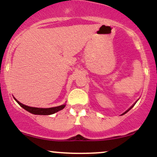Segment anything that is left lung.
<instances>
[{"instance_id":"1","label":"left lung","mask_w":157,"mask_h":157,"mask_svg":"<svg viewBox=\"0 0 157 157\" xmlns=\"http://www.w3.org/2000/svg\"><path fill=\"white\" fill-rule=\"evenodd\" d=\"M134 105H132V106H131V108H130V109H128V111H125V113H122V114H125V113H126V112H128V111H129V110H131V109H132V108H133V107H134Z\"/></svg>"}]
</instances>
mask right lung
I'll list each match as a JSON object with an SVG mask.
<instances>
[{
    "label": "right lung",
    "instance_id": "add662e5",
    "mask_svg": "<svg viewBox=\"0 0 157 157\" xmlns=\"http://www.w3.org/2000/svg\"><path fill=\"white\" fill-rule=\"evenodd\" d=\"M15 101L19 104L23 109H24L26 111H29V112L33 113V114H37V115H50L53 114L57 111H60V110L63 109L66 105H62L60 106H57V107H53V108H48V109H40V108H35V107H29V106H27L23 105V104L20 102L18 100H17L15 98Z\"/></svg>",
    "mask_w": 157,
    "mask_h": 157
}]
</instances>
